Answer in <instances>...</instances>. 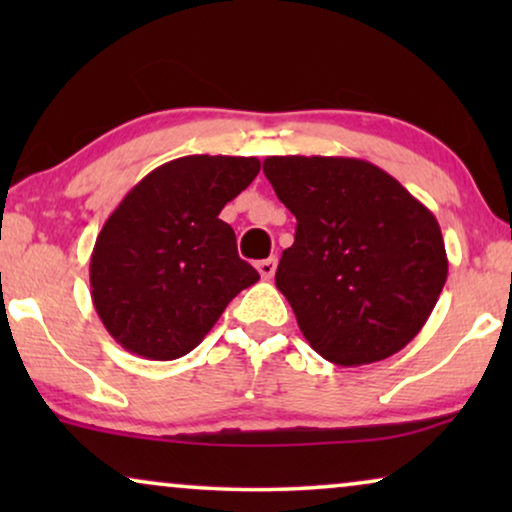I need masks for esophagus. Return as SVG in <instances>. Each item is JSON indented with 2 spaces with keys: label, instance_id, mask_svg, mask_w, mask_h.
Wrapping results in <instances>:
<instances>
[{
  "label": "esophagus",
  "instance_id": "esophagus-1",
  "mask_svg": "<svg viewBox=\"0 0 512 512\" xmlns=\"http://www.w3.org/2000/svg\"><path fill=\"white\" fill-rule=\"evenodd\" d=\"M256 268H258V272H261L263 279H270L272 275H275V270H277V256L263 258V261L256 263Z\"/></svg>",
  "mask_w": 512,
  "mask_h": 512
}]
</instances>
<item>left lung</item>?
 Segmentation results:
<instances>
[{"instance_id": "left-lung-1", "label": "left lung", "mask_w": 512, "mask_h": 512, "mask_svg": "<svg viewBox=\"0 0 512 512\" xmlns=\"http://www.w3.org/2000/svg\"><path fill=\"white\" fill-rule=\"evenodd\" d=\"M263 172L298 221L275 284L314 352L335 366L401 352L447 279L436 216L361 158L270 156Z\"/></svg>"}]
</instances>
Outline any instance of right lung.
Returning a JSON list of instances; mask_svg holds the SVG:
<instances>
[{"label":"right lung","instance_id":"right-lung-1","mask_svg":"<svg viewBox=\"0 0 512 512\" xmlns=\"http://www.w3.org/2000/svg\"><path fill=\"white\" fill-rule=\"evenodd\" d=\"M258 170V158L184 156L146 174L111 212L90 256V296L123 349L151 361L186 356L261 279L219 219Z\"/></svg>","mask_w":512,"mask_h":512}]
</instances>
